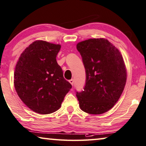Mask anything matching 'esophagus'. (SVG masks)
<instances>
[{
    "instance_id": "esophagus-1",
    "label": "esophagus",
    "mask_w": 146,
    "mask_h": 146,
    "mask_svg": "<svg viewBox=\"0 0 146 146\" xmlns=\"http://www.w3.org/2000/svg\"><path fill=\"white\" fill-rule=\"evenodd\" d=\"M69 82H70V83L71 84V85L73 86V84H74V80H73V79H71V80H69Z\"/></svg>"
}]
</instances>
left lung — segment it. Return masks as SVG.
Segmentation results:
<instances>
[{
	"instance_id": "1",
	"label": "left lung",
	"mask_w": 146,
	"mask_h": 146,
	"mask_svg": "<svg viewBox=\"0 0 146 146\" xmlns=\"http://www.w3.org/2000/svg\"><path fill=\"white\" fill-rule=\"evenodd\" d=\"M86 72L83 90L77 92L79 106L89 114L108 111L119 100L127 81L123 56L105 38H90L77 44Z\"/></svg>"
}]
</instances>
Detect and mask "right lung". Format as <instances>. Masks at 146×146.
<instances>
[{"instance_id":"right-lung-1","label":"right lung","mask_w":146,"mask_h":146,"mask_svg":"<svg viewBox=\"0 0 146 146\" xmlns=\"http://www.w3.org/2000/svg\"><path fill=\"white\" fill-rule=\"evenodd\" d=\"M60 48V44L36 40L26 48L17 62L14 80L17 94L37 113L57 111L72 87L56 61Z\"/></svg>"}]
</instances>
